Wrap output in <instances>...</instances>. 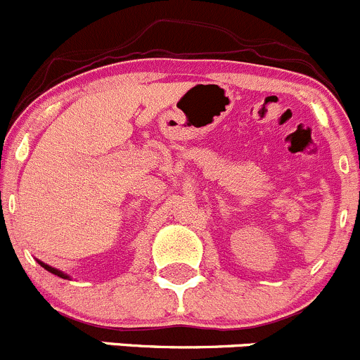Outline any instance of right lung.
Returning <instances> with one entry per match:
<instances>
[{
  "mask_svg": "<svg viewBox=\"0 0 360 360\" xmlns=\"http://www.w3.org/2000/svg\"><path fill=\"white\" fill-rule=\"evenodd\" d=\"M38 264H40V266H41V268H44V269H47V271H49V273H52V275H58V276H59V278H68V280H70V278H71V276H70V275H66V273H63V271H60V269H58V268H52V266L45 264V262L38 261Z\"/></svg>",
  "mask_w": 360,
  "mask_h": 360,
  "instance_id": "add662e5",
  "label": "right lung"
}]
</instances>
